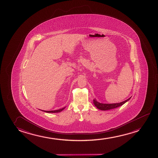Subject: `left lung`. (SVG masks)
<instances>
[{"label":"left lung","instance_id":"obj_1","mask_svg":"<svg viewBox=\"0 0 158 158\" xmlns=\"http://www.w3.org/2000/svg\"><path fill=\"white\" fill-rule=\"evenodd\" d=\"M131 98H129L128 99L125 100L122 102L117 103H111V104H106V103H101L98 102L95 99L93 100L94 104L95 105L97 108L100 109L101 110H110V109H114L117 107H120L121 106L125 104V103L127 102L128 100H130Z\"/></svg>","mask_w":158,"mask_h":158}]
</instances>
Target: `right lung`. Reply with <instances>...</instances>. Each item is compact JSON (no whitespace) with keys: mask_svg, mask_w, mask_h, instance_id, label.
Wrapping results in <instances>:
<instances>
[{"mask_svg":"<svg viewBox=\"0 0 158 158\" xmlns=\"http://www.w3.org/2000/svg\"><path fill=\"white\" fill-rule=\"evenodd\" d=\"M65 107H64V108H63L62 109H58V110H51V111H45V110H42V111H44V112H46V113H60V111H62L63 109H64Z\"/></svg>","mask_w":158,"mask_h":158,"instance_id":"add662e5","label":"right lung"}]
</instances>
